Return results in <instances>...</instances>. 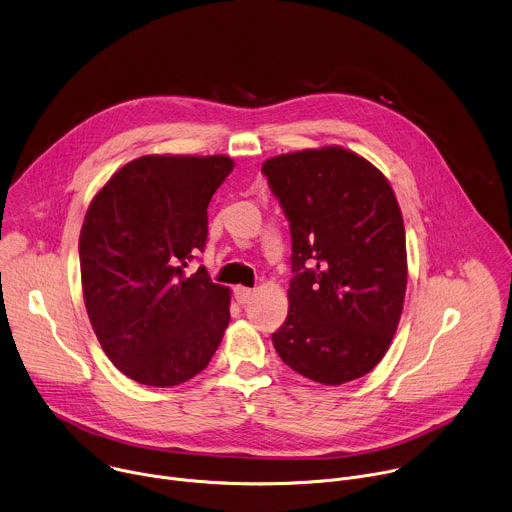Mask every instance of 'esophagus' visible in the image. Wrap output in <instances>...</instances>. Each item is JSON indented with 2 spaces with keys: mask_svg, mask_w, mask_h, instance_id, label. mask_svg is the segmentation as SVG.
I'll return each instance as SVG.
<instances>
[{
  "mask_svg": "<svg viewBox=\"0 0 512 512\" xmlns=\"http://www.w3.org/2000/svg\"><path fill=\"white\" fill-rule=\"evenodd\" d=\"M234 296H236V300L240 304H248L252 300V296H254V290L252 288H244V286H236L234 288Z\"/></svg>",
  "mask_w": 512,
  "mask_h": 512,
  "instance_id": "1",
  "label": "esophagus"
}]
</instances>
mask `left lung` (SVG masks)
Listing matches in <instances>:
<instances>
[{
    "label": "left lung",
    "mask_w": 512,
    "mask_h": 512,
    "mask_svg": "<svg viewBox=\"0 0 512 512\" xmlns=\"http://www.w3.org/2000/svg\"><path fill=\"white\" fill-rule=\"evenodd\" d=\"M290 226V309L280 359L323 385L363 377L385 355L407 284L405 228L387 179L341 147L264 161Z\"/></svg>",
    "instance_id": "obj_1"
}]
</instances>
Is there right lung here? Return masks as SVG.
I'll return each mask as SVG.
<instances>
[{
  "mask_svg": "<svg viewBox=\"0 0 512 512\" xmlns=\"http://www.w3.org/2000/svg\"><path fill=\"white\" fill-rule=\"evenodd\" d=\"M226 155H145L92 199L78 254L86 313L119 371L179 385L208 367L230 323V290L185 266L208 240V206L232 173Z\"/></svg>",
  "mask_w": 512,
  "mask_h": 512,
  "instance_id": "obj_1",
  "label": "right lung"
}]
</instances>
